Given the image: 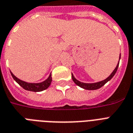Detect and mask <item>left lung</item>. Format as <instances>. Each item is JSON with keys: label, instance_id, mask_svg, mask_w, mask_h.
<instances>
[{"label": "left lung", "instance_id": "8db88e82", "mask_svg": "<svg viewBox=\"0 0 133 133\" xmlns=\"http://www.w3.org/2000/svg\"><path fill=\"white\" fill-rule=\"evenodd\" d=\"M120 58H121V54L119 55V60H120ZM119 63L118 62L117 65V66L116 68H115L113 71H112V72L110 74L109 77H107L106 79L103 80V81H99V82H97V83H83V82H81V81H78L75 77H74V75L72 73V79L73 81L75 82L76 84H77L78 86L79 87L85 89V90H97V89L100 88H101L102 86L105 85V83H107L108 81H109L110 79L114 77V75H115L116 72L117 70L118 69V67H119Z\"/></svg>", "mask_w": 133, "mask_h": 133}]
</instances>
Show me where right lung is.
Returning <instances> with one entry per match:
<instances>
[{
	"mask_svg": "<svg viewBox=\"0 0 133 133\" xmlns=\"http://www.w3.org/2000/svg\"><path fill=\"white\" fill-rule=\"evenodd\" d=\"M11 76L13 77V79L16 81V82H17L23 88H24L26 90L28 91H32V92H41V91L45 90L48 88L51 84L52 82V75L50 74V76L48 77V78L46 80H45L43 82L41 83H28L26 81H22L21 79H18L17 77L14 75V74L11 72H10Z\"/></svg>",
	"mask_w": 133,
	"mask_h": 133,
	"instance_id": "right-lung-1",
	"label": "right lung"
}]
</instances>
